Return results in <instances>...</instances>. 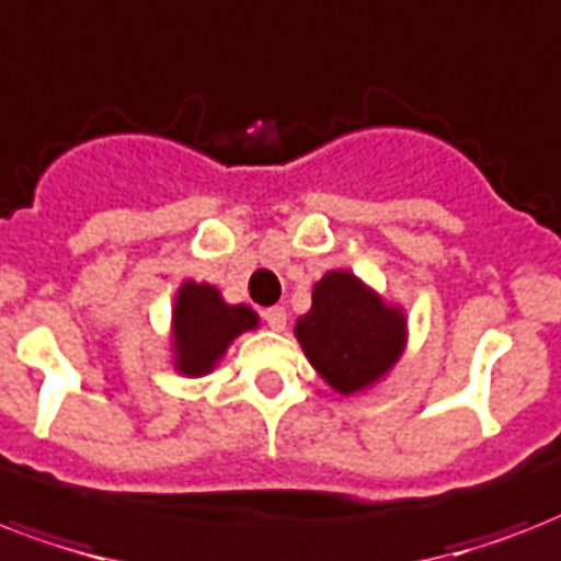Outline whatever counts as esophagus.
I'll use <instances>...</instances> for the list:
<instances>
[{
  "mask_svg": "<svg viewBox=\"0 0 561 561\" xmlns=\"http://www.w3.org/2000/svg\"><path fill=\"white\" fill-rule=\"evenodd\" d=\"M263 319H266V324L272 330H284L286 328V310H284V307H268V310L263 312Z\"/></svg>",
  "mask_w": 561,
  "mask_h": 561,
  "instance_id": "34e87169",
  "label": "esophagus"
}]
</instances>
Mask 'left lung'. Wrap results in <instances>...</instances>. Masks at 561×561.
Here are the masks:
<instances>
[{
    "mask_svg": "<svg viewBox=\"0 0 561 561\" xmlns=\"http://www.w3.org/2000/svg\"><path fill=\"white\" fill-rule=\"evenodd\" d=\"M310 366L340 394L380 383L407 348V316L348 268H330L312 286V307L295 321Z\"/></svg>",
    "mask_w": 561,
    "mask_h": 561,
    "instance_id": "obj_1",
    "label": "left lung"
}]
</instances>
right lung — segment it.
Returning <instances> with one entry per match:
<instances>
[{
  "label": "right lung",
  "mask_w": 561,
  "mask_h": 561,
  "mask_svg": "<svg viewBox=\"0 0 561 561\" xmlns=\"http://www.w3.org/2000/svg\"><path fill=\"white\" fill-rule=\"evenodd\" d=\"M257 324V312L245 304H228L216 286L184 280L172 307V366L186 377L210 375L231 342Z\"/></svg>",
  "instance_id": "right-lung-1"
}]
</instances>
